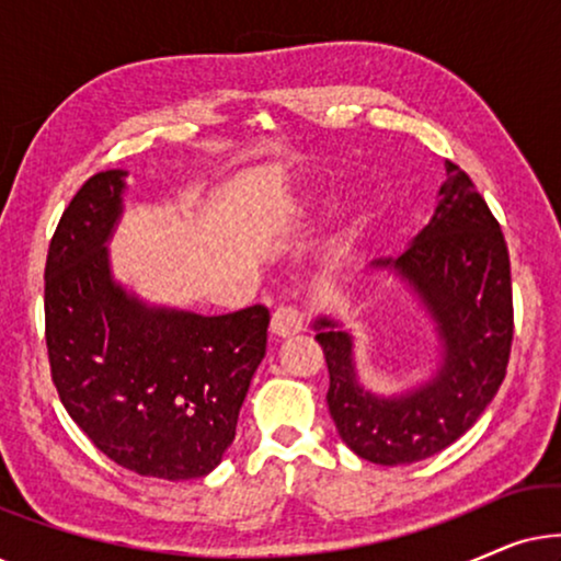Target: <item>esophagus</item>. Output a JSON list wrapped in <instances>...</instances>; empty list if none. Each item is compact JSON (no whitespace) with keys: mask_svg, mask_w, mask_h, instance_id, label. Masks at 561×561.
<instances>
[{"mask_svg":"<svg viewBox=\"0 0 561 561\" xmlns=\"http://www.w3.org/2000/svg\"><path fill=\"white\" fill-rule=\"evenodd\" d=\"M271 332L275 336H290L304 332L301 311L294 309V306H280V309H275L271 319Z\"/></svg>","mask_w":561,"mask_h":561,"instance_id":"obj_1","label":"esophagus"}]
</instances>
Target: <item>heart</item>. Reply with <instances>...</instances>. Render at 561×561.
I'll return each mask as SVG.
<instances>
[{
  "instance_id": "heart-1",
  "label": "heart",
  "mask_w": 561,
  "mask_h": 561,
  "mask_svg": "<svg viewBox=\"0 0 561 561\" xmlns=\"http://www.w3.org/2000/svg\"><path fill=\"white\" fill-rule=\"evenodd\" d=\"M334 196L329 191H309V194L298 196L288 209V221L298 227H309L317 221L321 214H324L329 206H332ZM373 221V206L370 198H367L363 191H355L350 196V202L344 204L340 211V219L332 232H329L324 250H321V267H324L327 275H340L347 271V265L355 257V252L363 242Z\"/></svg>"
}]
</instances>
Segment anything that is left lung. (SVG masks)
Returning a JSON list of instances; mask_svg holds the SVG:
<instances>
[{"instance_id":"obj_1","label":"left lung","mask_w":561,"mask_h":561,"mask_svg":"<svg viewBox=\"0 0 561 561\" xmlns=\"http://www.w3.org/2000/svg\"><path fill=\"white\" fill-rule=\"evenodd\" d=\"M447 181L426 227L409 248L370 263L401 278L432 317L439 363L419 386L378 396L359 382L355 336L340 319L317 317L329 367V413L342 442L375 465H411L455 444L493 401L513 340L511 260L501 225L462 168Z\"/></svg>"}]
</instances>
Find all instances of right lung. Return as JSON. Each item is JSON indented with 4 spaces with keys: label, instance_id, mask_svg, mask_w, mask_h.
Returning a JSON list of instances; mask_svg holds the SVG:
<instances>
[{
    "label": "right lung",
    "instance_id": "right-lung-1",
    "mask_svg": "<svg viewBox=\"0 0 561 561\" xmlns=\"http://www.w3.org/2000/svg\"><path fill=\"white\" fill-rule=\"evenodd\" d=\"M127 171L91 175L45 263V342L60 403L114 462L145 478H204L234 442L265 357V306L202 317L150 304L114 278L106 244Z\"/></svg>",
    "mask_w": 561,
    "mask_h": 561
}]
</instances>
